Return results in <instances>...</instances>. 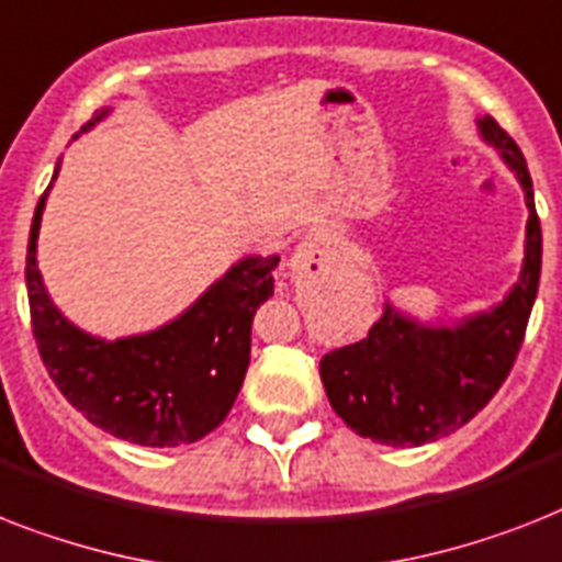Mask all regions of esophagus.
I'll use <instances>...</instances> for the list:
<instances>
[{
    "instance_id": "1",
    "label": "esophagus",
    "mask_w": 562,
    "mask_h": 562,
    "mask_svg": "<svg viewBox=\"0 0 562 562\" xmlns=\"http://www.w3.org/2000/svg\"><path fill=\"white\" fill-rule=\"evenodd\" d=\"M328 248H331V236L328 234H308L300 245H296V254L291 257V271L312 273L323 271L328 257Z\"/></svg>"
}]
</instances>
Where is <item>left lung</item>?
Segmentation results:
<instances>
[{
    "label": "left lung",
    "mask_w": 562,
    "mask_h": 562,
    "mask_svg": "<svg viewBox=\"0 0 562 562\" xmlns=\"http://www.w3.org/2000/svg\"><path fill=\"white\" fill-rule=\"evenodd\" d=\"M476 126L526 195L522 271L499 303L456 323H422L386 300L363 340L323 355L321 378L331 409L378 445L418 447L459 430L503 386L526 337L542 266L531 176L494 117H479Z\"/></svg>",
    "instance_id": "left-lung-1"
}]
</instances>
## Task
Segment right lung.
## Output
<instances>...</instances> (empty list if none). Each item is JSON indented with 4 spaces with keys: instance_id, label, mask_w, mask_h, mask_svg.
Masks as SVG:
<instances>
[{
    "instance_id": "1",
    "label": "right lung",
    "mask_w": 562,
    "mask_h": 562,
    "mask_svg": "<svg viewBox=\"0 0 562 562\" xmlns=\"http://www.w3.org/2000/svg\"><path fill=\"white\" fill-rule=\"evenodd\" d=\"M109 112V106L100 109L80 132H89ZM57 172L59 161L54 178ZM48 190L31 222L25 285L36 346L57 390L94 427L115 439L144 447H178L204 439L225 422L239 395L250 360V323L273 294V268L280 257L239 259L176 321L144 335L103 340L59 312L36 266Z\"/></svg>"
}]
</instances>
